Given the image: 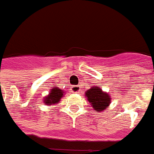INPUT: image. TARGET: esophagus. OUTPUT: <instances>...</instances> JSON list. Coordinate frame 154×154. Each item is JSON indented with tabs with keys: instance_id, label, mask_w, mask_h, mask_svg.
<instances>
[{
	"instance_id": "obj_1",
	"label": "esophagus",
	"mask_w": 154,
	"mask_h": 154,
	"mask_svg": "<svg viewBox=\"0 0 154 154\" xmlns=\"http://www.w3.org/2000/svg\"><path fill=\"white\" fill-rule=\"evenodd\" d=\"M71 91L73 93H79L80 91V88L78 85H73L71 87Z\"/></svg>"
}]
</instances>
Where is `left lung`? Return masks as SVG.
Listing matches in <instances>:
<instances>
[{
  "mask_svg": "<svg viewBox=\"0 0 154 154\" xmlns=\"http://www.w3.org/2000/svg\"><path fill=\"white\" fill-rule=\"evenodd\" d=\"M85 95L89 103H91L93 108L96 110L97 112L103 111L105 109L106 107L109 105V95L106 93H103L102 89L99 88L98 86L92 87V89L87 90Z\"/></svg>",
  "mask_w": 154,
  "mask_h": 154,
  "instance_id": "obj_1",
  "label": "left lung"
}]
</instances>
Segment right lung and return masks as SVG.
Masks as SVG:
<instances>
[{"label": "right lung", "instance_id": "right-lung-1", "mask_svg": "<svg viewBox=\"0 0 154 154\" xmlns=\"http://www.w3.org/2000/svg\"><path fill=\"white\" fill-rule=\"evenodd\" d=\"M63 94L64 92L62 89H60L59 88H52L49 95L45 98L44 103L45 104H54V103H59L60 100L64 95Z\"/></svg>", "mask_w": 154, "mask_h": 154}]
</instances>
